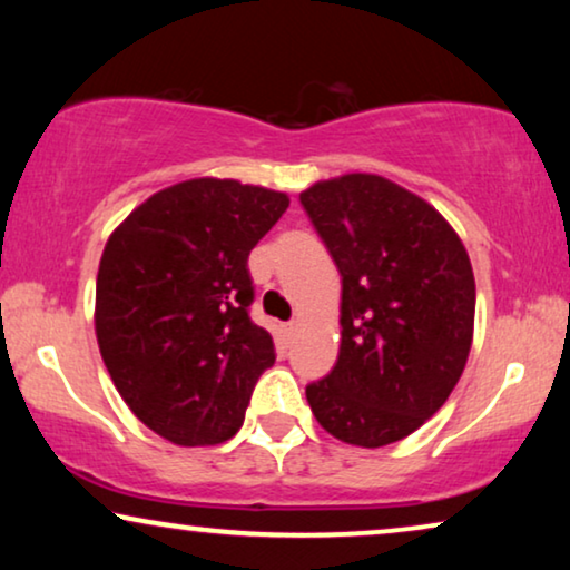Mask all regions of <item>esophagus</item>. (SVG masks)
<instances>
[{"instance_id":"obj_1","label":"esophagus","mask_w":570,"mask_h":570,"mask_svg":"<svg viewBox=\"0 0 570 570\" xmlns=\"http://www.w3.org/2000/svg\"><path fill=\"white\" fill-rule=\"evenodd\" d=\"M295 332H298V322H291V324H285V334H287V337H293Z\"/></svg>"}]
</instances>
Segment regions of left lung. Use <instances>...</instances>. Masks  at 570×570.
Segmentation results:
<instances>
[{
    "label": "left lung",
    "mask_w": 570,
    "mask_h": 570,
    "mask_svg": "<svg viewBox=\"0 0 570 570\" xmlns=\"http://www.w3.org/2000/svg\"><path fill=\"white\" fill-rule=\"evenodd\" d=\"M342 275L340 355L306 386L318 425L379 449L443 407L470 357L474 275L446 217L376 174H345L301 191Z\"/></svg>",
    "instance_id": "left-lung-1"
}]
</instances>
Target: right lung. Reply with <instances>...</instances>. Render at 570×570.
Returning <instances> with one entry per match:
<instances>
[{"instance_id":"right-lung-1","label":"right lung","mask_w":570,"mask_h":570,"mask_svg":"<svg viewBox=\"0 0 570 570\" xmlns=\"http://www.w3.org/2000/svg\"><path fill=\"white\" fill-rule=\"evenodd\" d=\"M291 205L285 191L202 176L155 191L108 236L96 337L121 400L176 446L238 433L272 334L248 316V254Z\"/></svg>"}]
</instances>
